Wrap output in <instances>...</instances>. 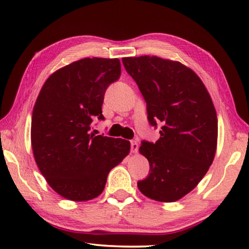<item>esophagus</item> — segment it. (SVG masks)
I'll use <instances>...</instances> for the list:
<instances>
[{"label":"esophagus","mask_w":249,"mask_h":249,"mask_svg":"<svg viewBox=\"0 0 249 249\" xmlns=\"http://www.w3.org/2000/svg\"><path fill=\"white\" fill-rule=\"evenodd\" d=\"M130 150H132L133 154H136V153H137V151H138V144H137V142H135V141L130 142Z\"/></svg>","instance_id":"1"}]
</instances>
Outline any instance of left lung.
<instances>
[{"mask_svg":"<svg viewBox=\"0 0 249 249\" xmlns=\"http://www.w3.org/2000/svg\"><path fill=\"white\" fill-rule=\"evenodd\" d=\"M122 61L146 101L149 124H161L159 140L142 141L140 147L149 161V175L137 187L149 199L175 202L191 192L212 165L215 107L197 74L179 61L156 56Z\"/></svg>","mask_w":249,"mask_h":249,"instance_id":"obj_1","label":"left lung"}]
</instances>
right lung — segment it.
Returning <instances> with one entry per match:
<instances>
[{
  "label": "right lung",
  "mask_w": 249,
  "mask_h": 249,
  "mask_svg": "<svg viewBox=\"0 0 249 249\" xmlns=\"http://www.w3.org/2000/svg\"><path fill=\"white\" fill-rule=\"evenodd\" d=\"M120 75L117 58H84L54 71L41 88L32 116L33 154L65 199L99 196L108 172L129 154L128 141L90 134L93 119L104 120L105 91Z\"/></svg>",
  "instance_id": "obj_1"
}]
</instances>
